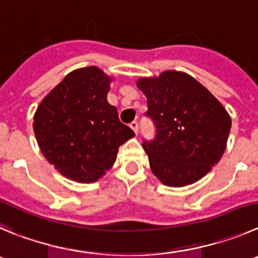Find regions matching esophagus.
<instances>
[{
	"mask_svg": "<svg viewBox=\"0 0 258 258\" xmlns=\"http://www.w3.org/2000/svg\"><path fill=\"white\" fill-rule=\"evenodd\" d=\"M130 127H131V128L134 130V132H135V134L137 135V132H139V123H137L136 121H134V122H132L131 124H130Z\"/></svg>",
	"mask_w": 258,
	"mask_h": 258,
	"instance_id": "obj_1",
	"label": "esophagus"
}]
</instances>
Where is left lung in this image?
<instances>
[{"instance_id": "obj_1", "label": "left lung", "mask_w": 258, "mask_h": 258, "mask_svg": "<svg viewBox=\"0 0 258 258\" xmlns=\"http://www.w3.org/2000/svg\"><path fill=\"white\" fill-rule=\"evenodd\" d=\"M148 98L149 117L156 128L144 140L154 174L170 187L195 183L208 174L227 148L232 119L204 85L179 71L137 81Z\"/></svg>"}]
</instances>
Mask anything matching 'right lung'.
<instances>
[{
  "instance_id": "obj_1",
  "label": "right lung",
  "mask_w": 258,
  "mask_h": 258,
  "mask_svg": "<svg viewBox=\"0 0 258 258\" xmlns=\"http://www.w3.org/2000/svg\"><path fill=\"white\" fill-rule=\"evenodd\" d=\"M110 78L95 66L70 72L38 107L34 134L43 155L72 180L89 183L112 168L135 136L107 100Z\"/></svg>"
}]
</instances>
